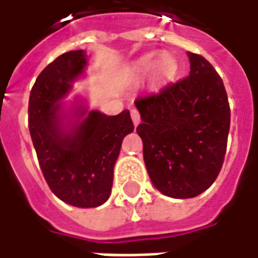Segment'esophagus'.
Instances as JSON below:
<instances>
[{
  "label": "esophagus",
  "instance_id": "1",
  "mask_svg": "<svg viewBox=\"0 0 258 258\" xmlns=\"http://www.w3.org/2000/svg\"><path fill=\"white\" fill-rule=\"evenodd\" d=\"M131 116H132L133 125L138 126L141 123V115H139V110L138 109H131Z\"/></svg>",
  "mask_w": 258,
  "mask_h": 258
}]
</instances>
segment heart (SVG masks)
Segmentation results:
<instances>
[{
	"mask_svg": "<svg viewBox=\"0 0 258 258\" xmlns=\"http://www.w3.org/2000/svg\"><path fill=\"white\" fill-rule=\"evenodd\" d=\"M155 68L156 77L159 79H170L177 71V63L172 55L165 53L157 59V53H148L142 56L135 65V72L138 75H146L149 71Z\"/></svg>",
	"mask_w": 258,
	"mask_h": 258,
	"instance_id": "b5f03b06",
	"label": "heart"
}]
</instances>
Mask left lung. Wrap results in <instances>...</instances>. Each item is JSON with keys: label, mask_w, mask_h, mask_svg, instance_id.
Wrapping results in <instances>:
<instances>
[{"label": "left lung", "mask_w": 258, "mask_h": 258, "mask_svg": "<svg viewBox=\"0 0 258 258\" xmlns=\"http://www.w3.org/2000/svg\"><path fill=\"white\" fill-rule=\"evenodd\" d=\"M187 56L189 77L135 101L142 119L136 132L150 180L173 199L196 198L213 184L230 129L222 78L202 55Z\"/></svg>", "instance_id": "obj_1"}]
</instances>
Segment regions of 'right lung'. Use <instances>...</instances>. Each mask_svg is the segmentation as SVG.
Segmentation results:
<instances>
[{
	"label": "right lung",
	"mask_w": 258,
	"mask_h": 258,
	"mask_svg": "<svg viewBox=\"0 0 258 258\" xmlns=\"http://www.w3.org/2000/svg\"><path fill=\"white\" fill-rule=\"evenodd\" d=\"M85 51H69L36 78L28 103V126L38 162L52 193L75 207H98L110 196L113 167L122 141L133 132L129 110L108 116L74 105L71 116L62 99L82 77ZM71 117H75L72 121Z\"/></svg>",
	"instance_id": "add662e5"
}]
</instances>
